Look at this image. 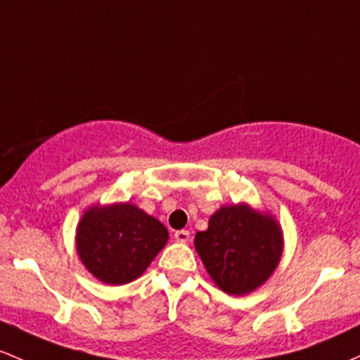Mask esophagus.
Instances as JSON below:
<instances>
[{
	"instance_id": "1",
	"label": "esophagus",
	"mask_w": 360,
	"mask_h": 360,
	"mask_svg": "<svg viewBox=\"0 0 360 360\" xmlns=\"http://www.w3.org/2000/svg\"><path fill=\"white\" fill-rule=\"evenodd\" d=\"M188 240H191V233L185 231V229H180V231L175 233V241H179V243H187Z\"/></svg>"
}]
</instances>
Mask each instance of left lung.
Listing matches in <instances>:
<instances>
[{
	"instance_id": "1",
	"label": "left lung",
	"mask_w": 360,
	"mask_h": 360,
	"mask_svg": "<svg viewBox=\"0 0 360 360\" xmlns=\"http://www.w3.org/2000/svg\"><path fill=\"white\" fill-rule=\"evenodd\" d=\"M193 245L214 284L226 294L245 296L276 272L284 233L274 214L238 202L221 205L209 228L195 234Z\"/></svg>"
}]
</instances>
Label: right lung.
Here are the masks:
<instances>
[{
  "mask_svg": "<svg viewBox=\"0 0 360 360\" xmlns=\"http://www.w3.org/2000/svg\"><path fill=\"white\" fill-rule=\"evenodd\" d=\"M168 229L131 202L95 204L76 226V253L93 277L122 285L146 272L168 241Z\"/></svg>",
  "mask_w": 360,
  "mask_h": 360,
  "instance_id": "right-lung-1",
  "label": "right lung"
}]
</instances>
